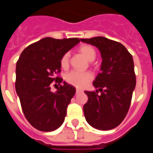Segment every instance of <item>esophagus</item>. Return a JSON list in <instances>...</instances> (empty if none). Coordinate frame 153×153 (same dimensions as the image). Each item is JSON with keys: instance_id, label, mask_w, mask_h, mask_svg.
<instances>
[{"instance_id": "1", "label": "esophagus", "mask_w": 153, "mask_h": 153, "mask_svg": "<svg viewBox=\"0 0 153 153\" xmlns=\"http://www.w3.org/2000/svg\"><path fill=\"white\" fill-rule=\"evenodd\" d=\"M76 94H78L80 92H82V90H81V89H76Z\"/></svg>"}]
</instances>
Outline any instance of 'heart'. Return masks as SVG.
I'll list each match as a JSON object with an SVG mask.
<instances>
[{
    "label": "heart",
    "mask_w": 153,
    "mask_h": 153,
    "mask_svg": "<svg viewBox=\"0 0 153 153\" xmlns=\"http://www.w3.org/2000/svg\"><path fill=\"white\" fill-rule=\"evenodd\" d=\"M79 53L84 56L88 61H93L96 57V52L95 48L87 44L82 45L78 48ZM61 67L62 68H67L69 64V54H63L61 58ZM92 79V75L90 72L85 71H72L66 75V81L69 84L76 86V87H83L85 86Z\"/></svg>",
    "instance_id": "obj_1"
}]
</instances>
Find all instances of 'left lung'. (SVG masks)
Listing matches in <instances>:
<instances>
[{
    "mask_svg": "<svg viewBox=\"0 0 153 153\" xmlns=\"http://www.w3.org/2000/svg\"><path fill=\"white\" fill-rule=\"evenodd\" d=\"M81 41L98 48L102 57L101 71L93 82L98 90L85 91L88 96L83 106L85 120L100 130L113 129L122 123L130 107L136 85L133 57L123 44L105 37Z\"/></svg>",
    "mask_w": 153,
    "mask_h": 153,
    "instance_id": "8db88e82",
    "label": "left lung"
}]
</instances>
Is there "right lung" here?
Masks as SVG:
<instances>
[{
    "label": "right lung",
    "mask_w": 153,
    "mask_h": 153,
    "mask_svg": "<svg viewBox=\"0 0 153 153\" xmlns=\"http://www.w3.org/2000/svg\"><path fill=\"white\" fill-rule=\"evenodd\" d=\"M79 42L77 38H44L25 48L17 61L16 93L26 120L38 130L53 131L64 122L76 89L64 82L53 93L50 84L62 82L56 76L61 71L62 57Z\"/></svg>",
    "instance_id": "add662e5"
}]
</instances>
